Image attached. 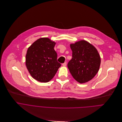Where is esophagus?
<instances>
[{
	"instance_id": "1",
	"label": "esophagus",
	"mask_w": 122,
	"mask_h": 122,
	"mask_svg": "<svg viewBox=\"0 0 122 122\" xmlns=\"http://www.w3.org/2000/svg\"><path fill=\"white\" fill-rule=\"evenodd\" d=\"M66 64H67L66 62H64L63 63H62V66H66Z\"/></svg>"
}]
</instances>
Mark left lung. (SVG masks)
Instances as JSON below:
<instances>
[{
    "mask_svg": "<svg viewBox=\"0 0 122 122\" xmlns=\"http://www.w3.org/2000/svg\"><path fill=\"white\" fill-rule=\"evenodd\" d=\"M72 59L67 66L72 77L84 83L97 74L101 65V58L96 48L89 43L81 40L70 45Z\"/></svg>",
    "mask_w": 122,
    "mask_h": 122,
    "instance_id": "8db88e82",
    "label": "left lung"
}]
</instances>
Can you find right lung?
<instances>
[{"label": "right lung", "mask_w": 122, "mask_h": 122, "mask_svg": "<svg viewBox=\"0 0 122 122\" xmlns=\"http://www.w3.org/2000/svg\"><path fill=\"white\" fill-rule=\"evenodd\" d=\"M55 44L48 38H41L28 48L26 67L31 76L40 82L51 80L61 66L57 61V54L54 49Z\"/></svg>", "instance_id": "1"}]
</instances>
